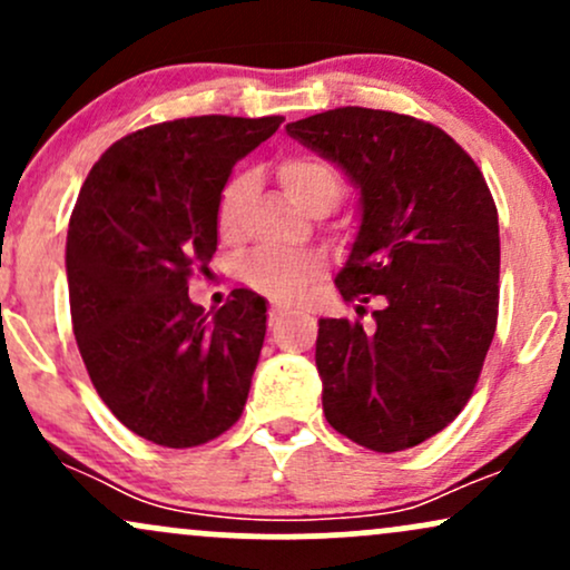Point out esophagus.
<instances>
[{
	"label": "esophagus",
	"mask_w": 570,
	"mask_h": 570,
	"mask_svg": "<svg viewBox=\"0 0 570 570\" xmlns=\"http://www.w3.org/2000/svg\"><path fill=\"white\" fill-rule=\"evenodd\" d=\"M284 311H286V305H273V311H271V318H267V324H271V326H276V324L281 322V316H284Z\"/></svg>",
	"instance_id": "1"
}]
</instances>
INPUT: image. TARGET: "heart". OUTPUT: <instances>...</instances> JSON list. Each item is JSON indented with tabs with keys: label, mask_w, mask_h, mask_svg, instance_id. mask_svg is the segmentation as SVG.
I'll list each match as a JSON object with an SVG mask.
<instances>
[{
	"label": "heart",
	"mask_w": 570,
	"mask_h": 570,
	"mask_svg": "<svg viewBox=\"0 0 570 570\" xmlns=\"http://www.w3.org/2000/svg\"><path fill=\"white\" fill-rule=\"evenodd\" d=\"M276 176L286 198L305 212H313L322 203L335 206L340 193H343V174L337 171L335 163L322 158V155L294 153L278 163ZM254 187H257L254 171H235L225 181L217 200V230L222 238H235L240 233L244 208ZM316 273L318 259L311 254L257 252L244 265V281L252 289L281 299L297 297Z\"/></svg>",
	"instance_id": "b5f03b06"
}]
</instances>
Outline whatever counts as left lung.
Returning <instances> with one entry per match:
<instances>
[{
  "mask_svg": "<svg viewBox=\"0 0 570 570\" xmlns=\"http://www.w3.org/2000/svg\"><path fill=\"white\" fill-rule=\"evenodd\" d=\"M286 130L362 195V225L335 278L358 318L318 322L326 421L375 453L415 448L466 407L493 343V195L466 149L417 117L340 107ZM370 298L379 311L362 325Z\"/></svg>",
  "mask_w": 570,
  "mask_h": 570,
  "instance_id": "left-lung-1",
  "label": "left lung"
}]
</instances>
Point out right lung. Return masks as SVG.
I'll return each instance as SVG.
<instances>
[{"instance_id": "1", "label": "right lung", "mask_w": 570, "mask_h": 570, "mask_svg": "<svg viewBox=\"0 0 570 570\" xmlns=\"http://www.w3.org/2000/svg\"><path fill=\"white\" fill-rule=\"evenodd\" d=\"M281 122L203 115L122 136L71 212L69 305L85 370L117 421L163 448L214 440L244 412L265 299L233 289L208 316L187 281L217 252V200L233 166Z\"/></svg>"}]
</instances>
